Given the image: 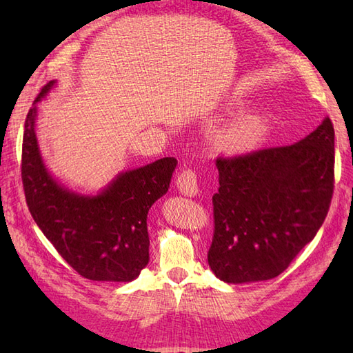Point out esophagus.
I'll return each instance as SVG.
<instances>
[{
	"label": "esophagus",
	"mask_w": 353,
	"mask_h": 353,
	"mask_svg": "<svg viewBox=\"0 0 353 353\" xmlns=\"http://www.w3.org/2000/svg\"><path fill=\"white\" fill-rule=\"evenodd\" d=\"M176 185L179 191H181L183 196H197L199 194V185H197V174L196 171L192 170H183L181 174H179Z\"/></svg>",
	"instance_id": "esophagus-1"
}]
</instances>
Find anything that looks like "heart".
Returning <instances> with one entry per match:
<instances>
[{"label": "heart", "mask_w": 353, "mask_h": 353, "mask_svg": "<svg viewBox=\"0 0 353 353\" xmlns=\"http://www.w3.org/2000/svg\"><path fill=\"white\" fill-rule=\"evenodd\" d=\"M268 118L262 114H249L235 119L216 134V144L229 152L250 150L264 139Z\"/></svg>", "instance_id": "1"}]
</instances>
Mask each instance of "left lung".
<instances>
[{
  "mask_svg": "<svg viewBox=\"0 0 353 353\" xmlns=\"http://www.w3.org/2000/svg\"><path fill=\"white\" fill-rule=\"evenodd\" d=\"M334 138L325 118L296 144L216 157L220 188L208 262L219 279H273L312 241L334 194Z\"/></svg>",
  "mask_w": 353,
  "mask_h": 353,
  "instance_id": "obj_1",
  "label": "left lung"
}]
</instances>
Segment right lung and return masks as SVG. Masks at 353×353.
I'll return each instance as SVG.
<instances>
[{"instance_id":"right-lung-1","label":"right lung","mask_w":353,"mask_h":353,"mask_svg":"<svg viewBox=\"0 0 353 353\" xmlns=\"http://www.w3.org/2000/svg\"><path fill=\"white\" fill-rule=\"evenodd\" d=\"M36 97L26 118L21 177L33 220L59 254L91 281L130 282L148 264L147 214L168 191L177 161L162 157L118 174L99 196H80L59 185L45 168L34 133Z\"/></svg>"}]
</instances>
